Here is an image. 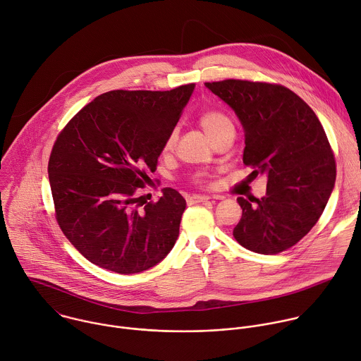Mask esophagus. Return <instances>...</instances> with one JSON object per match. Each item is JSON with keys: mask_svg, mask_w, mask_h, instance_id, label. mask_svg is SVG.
Instances as JSON below:
<instances>
[{"mask_svg": "<svg viewBox=\"0 0 361 361\" xmlns=\"http://www.w3.org/2000/svg\"><path fill=\"white\" fill-rule=\"evenodd\" d=\"M209 199H210L209 196H203V195L188 196V202H190V203H202V202H207Z\"/></svg>", "mask_w": 361, "mask_h": 361, "instance_id": "esophagus-1", "label": "esophagus"}]
</instances>
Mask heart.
I'll return each instance as SVG.
<instances>
[{
    "label": "heart",
    "instance_id": "b5f03b06",
    "mask_svg": "<svg viewBox=\"0 0 361 361\" xmlns=\"http://www.w3.org/2000/svg\"><path fill=\"white\" fill-rule=\"evenodd\" d=\"M199 125L203 128V130L206 132V135L210 139H214L221 132H224L225 129L233 126L232 121L221 111H206L199 116ZM176 142V133L171 132L165 142H164V152H171L175 147Z\"/></svg>",
    "mask_w": 361,
    "mask_h": 361
}]
</instances>
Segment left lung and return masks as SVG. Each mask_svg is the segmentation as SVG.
<instances>
[{"label": "left lung", "instance_id": "obj_1", "mask_svg": "<svg viewBox=\"0 0 361 361\" xmlns=\"http://www.w3.org/2000/svg\"><path fill=\"white\" fill-rule=\"evenodd\" d=\"M239 116L243 164L267 176L266 196L238 197L235 239L246 249L277 255L317 224L336 182V159L313 109L279 84L225 80L204 84Z\"/></svg>", "mask_w": 361, "mask_h": 361}]
</instances>
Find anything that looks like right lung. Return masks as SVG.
Returning a JSON list of instances; mask_svg holds the SVG:
<instances>
[{
	"mask_svg": "<svg viewBox=\"0 0 361 361\" xmlns=\"http://www.w3.org/2000/svg\"><path fill=\"white\" fill-rule=\"evenodd\" d=\"M195 84L171 91L116 90L97 97L56 136L48 175L55 219L91 263L132 274L158 264L173 247L186 202L165 188L139 203L166 136Z\"/></svg>",
	"mask_w": 361,
	"mask_h": 361,
	"instance_id": "add662e5",
	"label": "right lung"
}]
</instances>
